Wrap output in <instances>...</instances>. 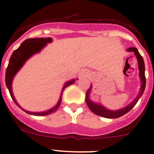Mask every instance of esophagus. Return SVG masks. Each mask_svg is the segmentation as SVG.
<instances>
[{"mask_svg":"<svg viewBox=\"0 0 154 154\" xmlns=\"http://www.w3.org/2000/svg\"><path fill=\"white\" fill-rule=\"evenodd\" d=\"M86 75H87V73L85 72H84V71L80 73V76L81 77H85V76H86Z\"/></svg>","mask_w":154,"mask_h":154,"instance_id":"1","label":"esophagus"}]
</instances>
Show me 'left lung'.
Returning a JSON list of instances; mask_svg holds the SVG:
<instances>
[{
	"mask_svg": "<svg viewBox=\"0 0 154 154\" xmlns=\"http://www.w3.org/2000/svg\"><path fill=\"white\" fill-rule=\"evenodd\" d=\"M127 51L128 52H134L135 54L136 58H137L138 61V65H139V78H140V80L142 84H141V89L139 92V94L137 95L136 98L134 99V101L131 103H130L128 106L124 107L122 109H120V110H110L108 109H107L106 107H104V106L101 105V104H96V103L93 102L90 100V93L91 91L92 85H90V88L88 89V92L86 93V101L87 104H88V107L90 108V110H91L93 113H95L96 115L104 117V118L107 119H116L119 118L120 116H122L123 115L126 114L127 112H129L134 106L136 105V104L137 103V101H139V99H140L141 96L143 94L144 91H145V85H146V79H145V63H144L143 58L142 57V55H140L138 51V50L135 47H131V48H128L127 50Z\"/></svg>",
	"mask_w": 154,
	"mask_h": 154,
	"instance_id": "1",
	"label": "left lung"
}]
</instances>
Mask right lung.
Masks as SVG:
<instances>
[{
	"mask_svg": "<svg viewBox=\"0 0 154 154\" xmlns=\"http://www.w3.org/2000/svg\"><path fill=\"white\" fill-rule=\"evenodd\" d=\"M52 41H53V39H52L51 38H29L25 40L24 42L20 44V47L13 52L12 56L10 57V59H9V64H8L7 68H6L5 79L6 85V87H7L8 90H9V93H10V96L11 97H12V100L14 101V102H15L20 108H21V110H23V111L26 112V113L30 114V115L38 116H47L52 113V112L56 111L58 109V107H59L60 104H61V97H62L64 89L66 88L67 86H69L70 85H72L75 81L74 80V79H72V80L69 81V82H66L64 86L63 87L62 90H61L59 101H58L57 104L53 107V108L50 109V110H47V111L39 112H29L27 111V110H25L24 109L20 107V106L17 103L15 97H14L13 93H12V80H13L14 76H15V74L18 72L19 69L22 67V66L23 65L25 61H26L28 58H29L32 55H34L35 53H39V52L42 50V49L44 48V47L47 45V43L52 42Z\"/></svg>",
	"mask_w": 154,
	"mask_h": 154,
	"instance_id": "1",
	"label": "right lung"
}]
</instances>
